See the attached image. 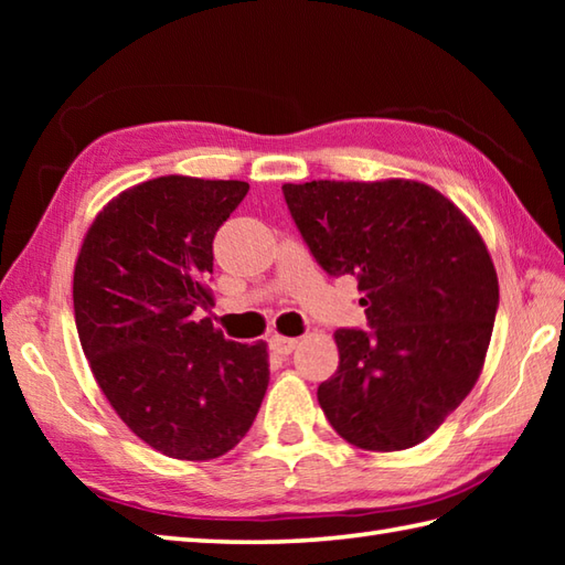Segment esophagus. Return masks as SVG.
Instances as JSON below:
<instances>
[{
  "label": "esophagus",
  "instance_id": "1",
  "mask_svg": "<svg viewBox=\"0 0 565 565\" xmlns=\"http://www.w3.org/2000/svg\"><path fill=\"white\" fill-rule=\"evenodd\" d=\"M269 344H271V350H274L276 354L286 356V354H291V352L296 350L298 340H296V338H284V334H274V338L269 340Z\"/></svg>",
  "mask_w": 565,
  "mask_h": 565
}]
</instances>
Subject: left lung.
Here are the masks:
<instances>
[{
	"mask_svg": "<svg viewBox=\"0 0 565 565\" xmlns=\"http://www.w3.org/2000/svg\"><path fill=\"white\" fill-rule=\"evenodd\" d=\"M294 221L322 269L350 274L371 332L338 330L340 364L318 403L364 451L425 441L483 371L498 274L476 225L415 179L284 184Z\"/></svg>",
	"mask_w": 565,
	"mask_h": 565,
	"instance_id": "left-lung-1",
	"label": "left lung"
}]
</instances>
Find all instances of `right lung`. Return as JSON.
<instances>
[{
    "mask_svg": "<svg viewBox=\"0 0 565 565\" xmlns=\"http://www.w3.org/2000/svg\"><path fill=\"white\" fill-rule=\"evenodd\" d=\"M249 184L167 174L130 186L82 239L72 301L84 356L126 427L170 459L211 461L247 435L269 383L267 342L223 338L215 231Z\"/></svg>",
    "mask_w": 565,
    "mask_h": 565,
    "instance_id": "obj_1",
    "label": "right lung"
}]
</instances>
